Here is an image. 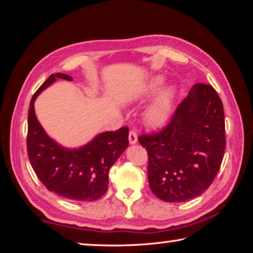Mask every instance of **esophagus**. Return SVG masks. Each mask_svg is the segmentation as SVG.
I'll return each instance as SVG.
<instances>
[{"mask_svg":"<svg viewBox=\"0 0 253 253\" xmlns=\"http://www.w3.org/2000/svg\"><path fill=\"white\" fill-rule=\"evenodd\" d=\"M129 143L130 144L137 143V132L134 129L129 131Z\"/></svg>","mask_w":253,"mask_h":253,"instance_id":"34e87169","label":"esophagus"}]
</instances>
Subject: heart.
Segmentation results:
<instances>
[{
    "instance_id": "b5f03b06",
    "label": "heart",
    "mask_w": 253,
    "mask_h": 253,
    "mask_svg": "<svg viewBox=\"0 0 253 253\" xmlns=\"http://www.w3.org/2000/svg\"><path fill=\"white\" fill-rule=\"evenodd\" d=\"M164 84V78L161 76H156L149 81L147 87L145 88L144 93L145 95H152V93L157 92ZM174 91L172 89H168L164 92H162L160 97L157 98L151 109L147 113V121L151 125L160 126L164 124L169 119L170 108H172V101H173Z\"/></svg>"
}]
</instances>
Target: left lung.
<instances>
[{
	"mask_svg": "<svg viewBox=\"0 0 253 253\" xmlns=\"http://www.w3.org/2000/svg\"><path fill=\"white\" fill-rule=\"evenodd\" d=\"M149 187L165 202H185L208 190L225 151L223 105L211 84H195L168 125L143 134Z\"/></svg>",
	"mask_w": 253,
	"mask_h": 253,
	"instance_id": "1",
	"label": "left lung"
}]
</instances>
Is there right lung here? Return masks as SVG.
<instances>
[{
  "instance_id": "add662e5",
  "label": "right lung",
  "mask_w": 253,
  "mask_h": 253,
  "mask_svg": "<svg viewBox=\"0 0 253 253\" xmlns=\"http://www.w3.org/2000/svg\"><path fill=\"white\" fill-rule=\"evenodd\" d=\"M71 81L70 76L51 75L34 93L28 116L27 148L38 178L50 192L72 201H96L108 188V173L128 146V127L105 131L79 149H67L45 134L34 113V100L55 79Z\"/></svg>"
}]
</instances>
